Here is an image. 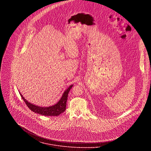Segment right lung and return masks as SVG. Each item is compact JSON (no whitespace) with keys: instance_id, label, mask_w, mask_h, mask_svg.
Listing matches in <instances>:
<instances>
[{"instance_id":"right-lung-1","label":"right lung","mask_w":151,"mask_h":151,"mask_svg":"<svg viewBox=\"0 0 151 151\" xmlns=\"http://www.w3.org/2000/svg\"><path fill=\"white\" fill-rule=\"evenodd\" d=\"M73 85H70L69 88L64 91L61 99L56 104L49 107H41V106H36L34 104H32L29 102L26 99H25L24 97L23 96V95L20 93V92L19 93L21 97H22L23 100L24 101V102L26 103L29 108L32 111L34 112L35 113H37L44 116H58L65 111L68 94L69 93L70 90L73 87Z\"/></svg>"}]
</instances>
